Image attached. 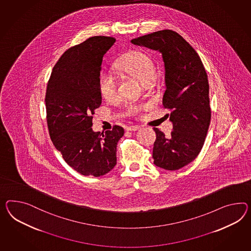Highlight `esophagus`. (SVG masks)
Segmentation results:
<instances>
[{
    "label": "esophagus",
    "instance_id": "obj_1",
    "mask_svg": "<svg viewBox=\"0 0 251 251\" xmlns=\"http://www.w3.org/2000/svg\"><path fill=\"white\" fill-rule=\"evenodd\" d=\"M139 128H140L139 126H130L126 127V130L127 131H136V130H138Z\"/></svg>",
    "mask_w": 251,
    "mask_h": 251
}]
</instances>
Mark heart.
<instances>
[{
    "label": "heart",
    "instance_id": "b5f03b06",
    "mask_svg": "<svg viewBox=\"0 0 251 251\" xmlns=\"http://www.w3.org/2000/svg\"><path fill=\"white\" fill-rule=\"evenodd\" d=\"M120 71L138 78L142 83L148 84L154 75V65L151 58L142 51H135L123 59L117 65ZM98 88L101 96L106 100H113L117 96V79L113 73L103 70L98 78ZM146 107L145 104H126L129 114H138Z\"/></svg>",
    "mask_w": 251,
    "mask_h": 251
}]
</instances>
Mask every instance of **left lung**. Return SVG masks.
I'll return each mask as SVG.
<instances>
[{"instance_id": "8db88e82", "label": "left lung", "mask_w": 251, "mask_h": 251, "mask_svg": "<svg viewBox=\"0 0 251 251\" xmlns=\"http://www.w3.org/2000/svg\"><path fill=\"white\" fill-rule=\"evenodd\" d=\"M162 53L166 91L163 105L171 111L169 137L154 127V164L166 170L188 165L203 148L211 119L209 84L200 55L177 32L162 30L131 40Z\"/></svg>"}]
</instances>
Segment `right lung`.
Here are the masks:
<instances>
[{
	"mask_svg": "<svg viewBox=\"0 0 251 251\" xmlns=\"http://www.w3.org/2000/svg\"><path fill=\"white\" fill-rule=\"evenodd\" d=\"M116 39L94 36L68 49L53 66L45 95L46 119L53 146L78 173L100 176L116 165L124 128L94 132L93 115L102 103L98 78L103 55Z\"/></svg>",
	"mask_w": 251,
	"mask_h": 251,
	"instance_id": "1",
	"label": "right lung"
}]
</instances>
